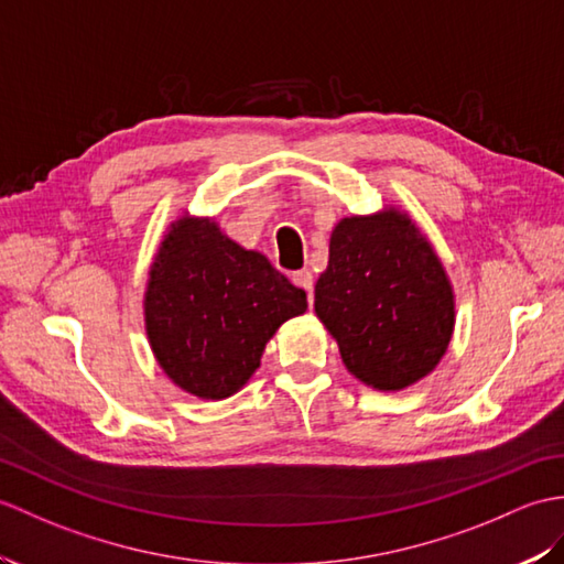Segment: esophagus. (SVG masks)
Returning a JSON list of instances; mask_svg holds the SVG:
<instances>
[{
    "mask_svg": "<svg viewBox=\"0 0 564 564\" xmlns=\"http://www.w3.org/2000/svg\"><path fill=\"white\" fill-rule=\"evenodd\" d=\"M293 283L297 285V288H303V291H307V297H310V303H312V288H314V276H312V271H307V269H300V271H293Z\"/></svg>",
    "mask_w": 564,
    "mask_h": 564,
    "instance_id": "esophagus-1",
    "label": "esophagus"
}]
</instances>
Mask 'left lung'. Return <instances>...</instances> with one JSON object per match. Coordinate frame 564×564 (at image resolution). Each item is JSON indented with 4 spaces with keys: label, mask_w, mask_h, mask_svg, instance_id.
<instances>
[{
    "label": "left lung",
    "mask_w": 564,
    "mask_h": 564,
    "mask_svg": "<svg viewBox=\"0 0 564 564\" xmlns=\"http://www.w3.org/2000/svg\"><path fill=\"white\" fill-rule=\"evenodd\" d=\"M314 312L338 341L348 372L382 391L435 370L454 332V293L442 261L397 208L350 216L334 228Z\"/></svg>",
    "instance_id": "obj_1"
}]
</instances>
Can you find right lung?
Wrapping results in <instances>:
<instances>
[{
  "label": "right lung",
  "instance_id": "add662e5",
  "mask_svg": "<svg viewBox=\"0 0 564 564\" xmlns=\"http://www.w3.org/2000/svg\"><path fill=\"white\" fill-rule=\"evenodd\" d=\"M307 310V295L271 261L220 232L180 218L155 254L143 300L147 334L173 382L199 399L247 384L279 326Z\"/></svg>",
  "mask_w": 564,
  "mask_h": 564
}]
</instances>
